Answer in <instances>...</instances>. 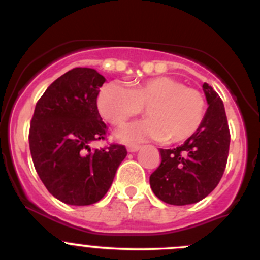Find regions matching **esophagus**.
I'll return each mask as SVG.
<instances>
[{
    "mask_svg": "<svg viewBox=\"0 0 260 260\" xmlns=\"http://www.w3.org/2000/svg\"><path fill=\"white\" fill-rule=\"evenodd\" d=\"M139 148H141V146H138V144H128L127 146L128 152H137Z\"/></svg>",
    "mask_w": 260,
    "mask_h": 260,
    "instance_id": "1",
    "label": "esophagus"
}]
</instances>
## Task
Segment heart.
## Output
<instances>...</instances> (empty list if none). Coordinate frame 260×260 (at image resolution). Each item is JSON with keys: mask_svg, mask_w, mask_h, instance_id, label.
I'll list each match as a JSON object with an SVG mask.
<instances>
[{"mask_svg": "<svg viewBox=\"0 0 260 260\" xmlns=\"http://www.w3.org/2000/svg\"><path fill=\"white\" fill-rule=\"evenodd\" d=\"M100 114L114 126H122L146 108L150 118L133 123L119 132L123 142L162 139L180 143L191 138L201 128L206 117V98L195 87L172 77H156L142 80L133 88L108 83L98 98Z\"/></svg>", "mask_w": 260, "mask_h": 260, "instance_id": "b5f03b06", "label": "heart"}]
</instances>
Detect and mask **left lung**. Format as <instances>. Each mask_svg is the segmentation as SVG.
<instances>
[{
	"mask_svg": "<svg viewBox=\"0 0 260 260\" xmlns=\"http://www.w3.org/2000/svg\"><path fill=\"white\" fill-rule=\"evenodd\" d=\"M203 91L208 108L201 128L177 148H160L161 162L150 176L152 191L168 204L185 206L206 198L226 167L231 133L224 104L207 83Z\"/></svg>",
	"mask_w": 260,
	"mask_h": 260,
	"instance_id": "1",
	"label": "left lung"
}]
</instances>
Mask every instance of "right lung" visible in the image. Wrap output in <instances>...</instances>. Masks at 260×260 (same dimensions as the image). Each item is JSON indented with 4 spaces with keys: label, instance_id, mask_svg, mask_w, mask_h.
Segmentation results:
<instances>
[{
    "label": "right lung",
    "instance_id": "1",
    "mask_svg": "<svg viewBox=\"0 0 260 260\" xmlns=\"http://www.w3.org/2000/svg\"><path fill=\"white\" fill-rule=\"evenodd\" d=\"M105 78L89 68H75L57 78L36 103L29 126V151L40 180L58 201L88 206L107 194L126 147L104 141L107 125L98 109Z\"/></svg>",
    "mask_w": 260,
    "mask_h": 260
}]
</instances>
